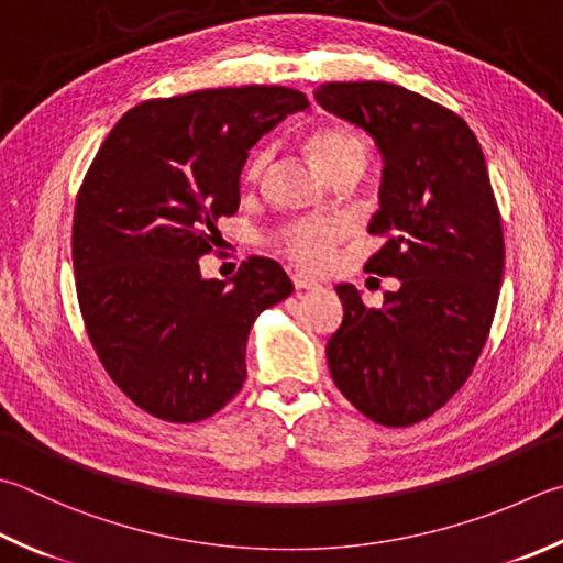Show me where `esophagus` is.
<instances>
[{
  "label": "esophagus",
  "mask_w": 563,
  "mask_h": 563,
  "mask_svg": "<svg viewBox=\"0 0 563 563\" xmlns=\"http://www.w3.org/2000/svg\"><path fill=\"white\" fill-rule=\"evenodd\" d=\"M291 282L296 286V291H313V289H318V286H321L316 279L306 277V274H301V272H296L294 277H291Z\"/></svg>",
  "instance_id": "esophagus-1"
}]
</instances>
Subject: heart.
Instances as JSON below:
<instances>
[{"instance_id":"b5f03b06","label":"heart","mask_w":563,"mask_h":563,"mask_svg":"<svg viewBox=\"0 0 563 563\" xmlns=\"http://www.w3.org/2000/svg\"><path fill=\"white\" fill-rule=\"evenodd\" d=\"M306 146H309V154L313 156L316 166L321 168L328 178L343 172V168H357V172H363V166L367 162V140L357 130H353V126L345 124L323 126V130H318L309 136ZM269 146H262V150L252 154L245 172L250 181L262 176V172L269 164ZM341 235L343 228L333 220L296 222V225H289L279 232L277 247L284 257H289L294 264H299V267L321 272L331 264L333 250Z\"/></svg>"}]
</instances>
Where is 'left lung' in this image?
<instances>
[{"instance_id": "1", "label": "left lung", "mask_w": 563, "mask_h": 563, "mask_svg": "<svg viewBox=\"0 0 563 563\" xmlns=\"http://www.w3.org/2000/svg\"><path fill=\"white\" fill-rule=\"evenodd\" d=\"M316 102L373 136L382 154L365 264L397 277L382 309L338 284L343 323L325 345L345 399L385 427L431 417L473 373L500 296V210L478 140L459 114L391 82H325Z\"/></svg>"}]
</instances>
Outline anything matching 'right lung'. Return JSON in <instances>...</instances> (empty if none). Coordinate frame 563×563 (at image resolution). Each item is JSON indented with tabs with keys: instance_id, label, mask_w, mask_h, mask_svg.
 <instances>
[{
	"instance_id": "add662e5",
	"label": "right lung",
	"mask_w": 563,
	"mask_h": 563,
	"mask_svg": "<svg viewBox=\"0 0 563 563\" xmlns=\"http://www.w3.org/2000/svg\"><path fill=\"white\" fill-rule=\"evenodd\" d=\"M309 110L282 85H245L136 104L85 174L73 216V269L100 363L152 417H213L247 377L252 323L294 291L274 260L228 282L200 277L216 222L240 206L247 152L286 114Z\"/></svg>"
}]
</instances>
